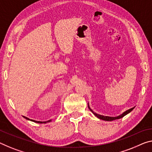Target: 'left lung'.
Returning a JSON list of instances; mask_svg holds the SVG:
<instances>
[{
  "mask_svg": "<svg viewBox=\"0 0 152 152\" xmlns=\"http://www.w3.org/2000/svg\"><path fill=\"white\" fill-rule=\"evenodd\" d=\"M88 108H89L90 110L91 111H92V113H94V115L97 117V118H99V119H100V120H106V121H112V120H118V119H120V118H123L124 116H125L126 115H127L128 113H129L130 111H132L133 110V109L134 108V107H133V108H131V109H128V110H127V111H126L125 112H124V113L122 114V115H119V116H118V117H109V116H104V115H99V114H97V113H94V112H93V111L92 110V109H91L90 108L89 105H88Z\"/></svg>",
  "mask_w": 152,
  "mask_h": 152,
  "instance_id": "1",
  "label": "left lung"
}]
</instances>
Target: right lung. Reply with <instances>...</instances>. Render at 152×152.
Listing matches in <instances>:
<instances>
[{"label": "right lung", "mask_w": 152, "mask_h": 152, "mask_svg": "<svg viewBox=\"0 0 152 152\" xmlns=\"http://www.w3.org/2000/svg\"><path fill=\"white\" fill-rule=\"evenodd\" d=\"M24 117V118H26V120H30V121H32V122H36V123H39V124H45V123H47V122H50L51 120H48V121H47V122H40V121H36V120H30V119H29V118H26V117H25V116H23Z\"/></svg>", "instance_id": "1"}]
</instances>
